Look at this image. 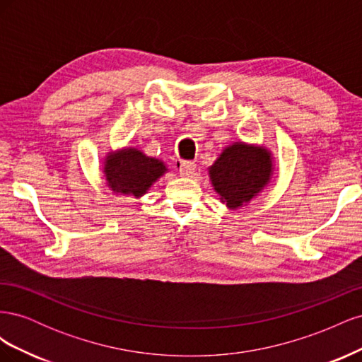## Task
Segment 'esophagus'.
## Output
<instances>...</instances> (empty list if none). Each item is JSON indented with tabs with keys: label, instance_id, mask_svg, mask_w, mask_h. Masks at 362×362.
I'll use <instances>...</instances> for the list:
<instances>
[{
	"label": "esophagus",
	"instance_id": "esophagus-1",
	"mask_svg": "<svg viewBox=\"0 0 362 362\" xmlns=\"http://www.w3.org/2000/svg\"><path fill=\"white\" fill-rule=\"evenodd\" d=\"M194 169H196V164L192 161H180L178 164V170L182 177H190V175H193Z\"/></svg>",
	"mask_w": 362,
	"mask_h": 362
}]
</instances>
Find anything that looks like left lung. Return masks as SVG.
I'll return each mask as SVG.
<instances>
[{"label": "left lung", "mask_w": 362, "mask_h": 362, "mask_svg": "<svg viewBox=\"0 0 362 362\" xmlns=\"http://www.w3.org/2000/svg\"><path fill=\"white\" fill-rule=\"evenodd\" d=\"M273 170V157L267 148L235 141L221 152L208 168V175L221 202L229 210H238L267 187Z\"/></svg>", "instance_id": "1"}]
</instances>
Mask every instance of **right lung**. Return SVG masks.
<instances>
[{"label":"right lung","instance_id":"add662e5","mask_svg":"<svg viewBox=\"0 0 362 362\" xmlns=\"http://www.w3.org/2000/svg\"><path fill=\"white\" fill-rule=\"evenodd\" d=\"M169 169L164 161L148 157L137 148L107 152L104 158V180L116 194L140 198Z\"/></svg>","mask_w":362,"mask_h":362}]
</instances>
